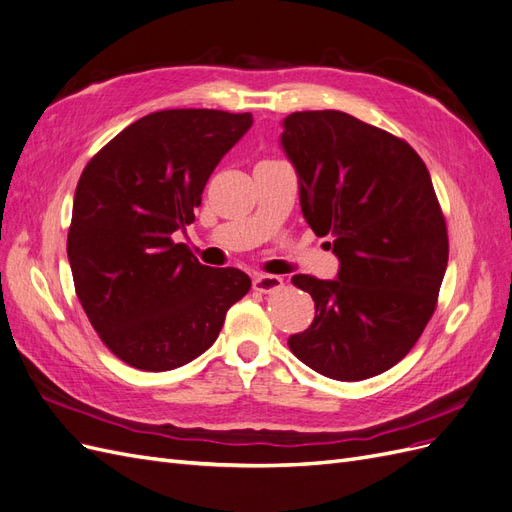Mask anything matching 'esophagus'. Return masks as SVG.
Returning <instances> with one entry per match:
<instances>
[{
    "instance_id": "esophagus-1",
    "label": "esophagus",
    "mask_w": 512,
    "mask_h": 512,
    "mask_svg": "<svg viewBox=\"0 0 512 512\" xmlns=\"http://www.w3.org/2000/svg\"><path fill=\"white\" fill-rule=\"evenodd\" d=\"M252 286L258 292H273V290H280L284 286V280L280 275H256Z\"/></svg>"
}]
</instances>
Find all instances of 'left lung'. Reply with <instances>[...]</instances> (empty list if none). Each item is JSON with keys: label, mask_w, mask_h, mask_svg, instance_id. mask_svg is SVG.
<instances>
[{"label": "left lung", "mask_w": 512, "mask_h": 512, "mask_svg": "<svg viewBox=\"0 0 512 512\" xmlns=\"http://www.w3.org/2000/svg\"><path fill=\"white\" fill-rule=\"evenodd\" d=\"M303 218L333 237L335 280L294 275L312 294L314 322L288 337L318 374L356 382L397 365L436 309L448 237L429 170L401 138L342 111L282 121Z\"/></svg>", "instance_id": "obj_1"}]
</instances>
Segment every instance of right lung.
<instances>
[{
    "mask_svg": "<svg viewBox=\"0 0 512 512\" xmlns=\"http://www.w3.org/2000/svg\"><path fill=\"white\" fill-rule=\"evenodd\" d=\"M250 113L173 108L138 119L85 166L68 260L76 297L117 359L143 371L194 361L218 339L252 280L200 265L173 232L192 224L213 168Z\"/></svg>",
    "mask_w": 512,
    "mask_h": 512,
    "instance_id": "right-lung-1",
    "label": "right lung"
}]
</instances>
